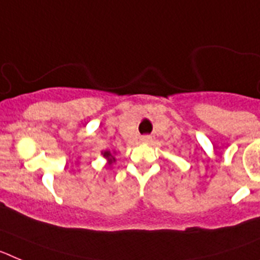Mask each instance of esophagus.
Returning a JSON list of instances; mask_svg holds the SVG:
<instances>
[{
	"label": "esophagus",
	"mask_w": 260,
	"mask_h": 260,
	"mask_svg": "<svg viewBox=\"0 0 260 260\" xmlns=\"http://www.w3.org/2000/svg\"><path fill=\"white\" fill-rule=\"evenodd\" d=\"M141 141L143 142V143H148V142H151V137H148V135H144V137L141 138Z\"/></svg>",
	"instance_id": "1"
}]
</instances>
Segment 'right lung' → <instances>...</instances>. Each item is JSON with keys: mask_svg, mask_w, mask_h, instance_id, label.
<instances>
[{"mask_svg": "<svg viewBox=\"0 0 260 260\" xmlns=\"http://www.w3.org/2000/svg\"><path fill=\"white\" fill-rule=\"evenodd\" d=\"M102 155L104 156L105 158H108V164H113L114 161H116V158H114V156L112 155V152L110 151H104V152H102Z\"/></svg>", "mask_w": 260, "mask_h": 260, "instance_id": "obj_1", "label": "right lung"}]
</instances>
